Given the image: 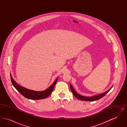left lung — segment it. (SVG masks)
Instances as JSON below:
<instances>
[{
  "label": "left lung",
  "mask_w": 127,
  "mask_h": 127,
  "mask_svg": "<svg viewBox=\"0 0 127 127\" xmlns=\"http://www.w3.org/2000/svg\"><path fill=\"white\" fill-rule=\"evenodd\" d=\"M70 88L71 89V91L72 92L73 94L74 95V96L75 97H76L77 98H78L79 100H84V101H95L96 100H98L101 98H102V97H104L109 91L111 90V89L112 88V87L108 91H106L105 92L103 93L102 94H100L98 95H95L94 96L92 97H85V96H81L78 93H77L76 91L74 90V89L73 88L72 86L70 84Z\"/></svg>",
  "instance_id": "left-lung-1"
}]
</instances>
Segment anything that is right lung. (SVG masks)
<instances>
[{"instance_id":"obj_1","label":"right lung","mask_w":127,"mask_h":127,"mask_svg":"<svg viewBox=\"0 0 127 127\" xmlns=\"http://www.w3.org/2000/svg\"><path fill=\"white\" fill-rule=\"evenodd\" d=\"M10 78L12 84L17 91H19L25 97L34 100L44 99L48 97L53 91L55 86L58 79V78H57L55 80L54 83L47 90L42 91H36L27 89L24 87L20 86L13 79L11 75Z\"/></svg>"}]
</instances>
